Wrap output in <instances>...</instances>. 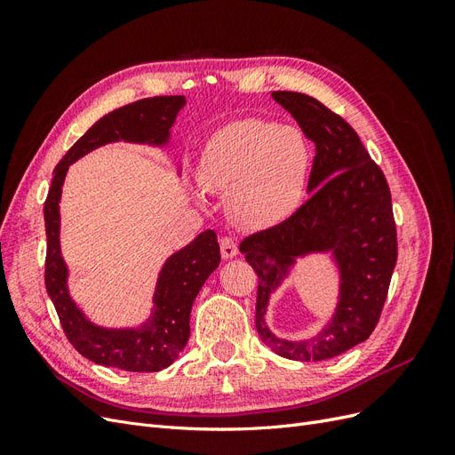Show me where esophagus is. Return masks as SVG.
Returning <instances> with one entry per match:
<instances>
[{"instance_id":"obj_1","label":"esophagus","mask_w":455,"mask_h":455,"mask_svg":"<svg viewBox=\"0 0 455 455\" xmlns=\"http://www.w3.org/2000/svg\"><path fill=\"white\" fill-rule=\"evenodd\" d=\"M220 252H222V258H224V259L235 258V256L239 254L237 243L233 241L231 237H222V239H220Z\"/></svg>"}]
</instances>
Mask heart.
<instances>
[{"mask_svg": "<svg viewBox=\"0 0 455 455\" xmlns=\"http://www.w3.org/2000/svg\"><path fill=\"white\" fill-rule=\"evenodd\" d=\"M311 154L301 132L266 119H243L220 129L201 161L203 184L231 191L243 224L269 228L291 218L304 201Z\"/></svg>", "mask_w": 455, "mask_h": 455, "instance_id": "heart-1", "label": "heart"}]
</instances>
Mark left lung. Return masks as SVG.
Wrapping results in <instances>:
<instances>
[{
  "instance_id": "left-lung-1",
  "label": "left lung",
  "mask_w": 455,
  "mask_h": 455,
  "mask_svg": "<svg viewBox=\"0 0 455 455\" xmlns=\"http://www.w3.org/2000/svg\"><path fill=\"white\" fill-rule=\"evenodd\" d=\"M273 100L315 142L307 191L311 197L284 222L241 243L258 275L256 330L271 351L292 361H324L370 338L379 321L396 264V226L391 191L349 123L313 96L275 91ZM332 251L340 269V299L315 339L288 342L265 324L270 294L296 257Z\"/></svg>"
}]
</instances>
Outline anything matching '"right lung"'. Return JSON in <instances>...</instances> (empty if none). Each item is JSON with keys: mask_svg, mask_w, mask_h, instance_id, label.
<instances>
[{"mask_svg": "<svg viewBox=\"0 0 455 455\" xmlns=\"http://www.w3.org/2000/svg\"><path fill=\"white\" fill-rule=\"evenodd\" d=\"M184 96H154L114 109L81 136L54 167L45 201V288L59 313L68 341L85 359L127 371H159L171 366L189 339V313L201 286L220 264L216 233L206 229L182 251L174 252L159 273L154 309L139 328H102L91 323L68 292V267L60 254L59 203L68 167L108 142L164 146Z\"/></svg>", "mask_w": 455, "mask_h": 455, "instance_id": "add662e5", "label": "right lung"}]
</instances>
